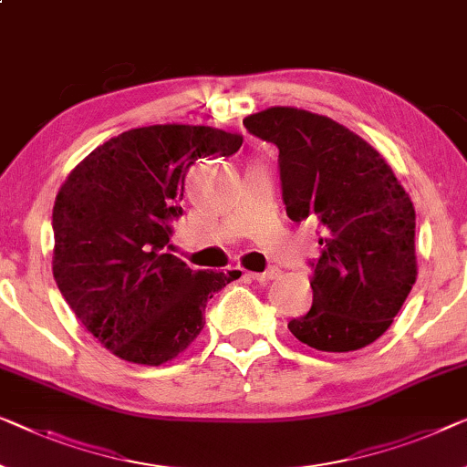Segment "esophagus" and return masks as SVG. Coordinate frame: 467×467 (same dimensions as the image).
<instances>
[{"mask_svg": "<svg viewBox=\"0 0 467 467\" xmlns=\"http://www.w3.org/2000/svg\"><path fill=\"white\" fill-rule=\"evenodd\" d=\"M278 275H281V270H278V268H268L266 273H249L247 276L254 278V281H257V283L266 285L270 281H275V278H278Z\"/></svg>", "mask_w": 467, "mask_h": 467, "instance_id": "obj_1", "label": "esophagus"}]
</instances>
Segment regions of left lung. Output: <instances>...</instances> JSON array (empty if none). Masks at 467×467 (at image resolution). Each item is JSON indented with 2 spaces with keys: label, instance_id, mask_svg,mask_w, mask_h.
<instances>
[{
  "label": "left lung",
  "instance_id": "8db88e82",
  "mask_svg": "<svg viewBox=\"0 0 467 467\" xmlns=\"http://www.w3.org/2000/svg\"><path fill=\"white\" fill-rule=\"evenodd\" d=\"M243 125L278 146L289 218L323 226V252L312 264V308L289 321V331L323 352L373 344L417 278L411 197L371 144L329 117L270 107Z\"/></svg>",
  "mask_w": 467,
  "mask_h": 467
}]
</instances>
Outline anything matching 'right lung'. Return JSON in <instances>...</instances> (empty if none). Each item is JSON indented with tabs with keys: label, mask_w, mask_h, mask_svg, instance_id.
I'll return each instance as SVG.
<instances>
[{
	"label": "right lung",
	"mask_w": 467,
	"mask_h": 467,
	"mask_svg": "<svg viewBox=\"0 0 467 467\" xmlns=\"http://www.w3.org/2000/svg\"><path fill=\"white\" fill-rule=\"evenodd\" d=\"M243 136L210 125H149L94 149L54 201L52 273L81 325L123 360L163 365L203 329L205 304L239 278L191 270L167 254L184 178L201 157H228Z\"/></svg>",
	"instance_id": "right-lung-1"
}]
</instances>
